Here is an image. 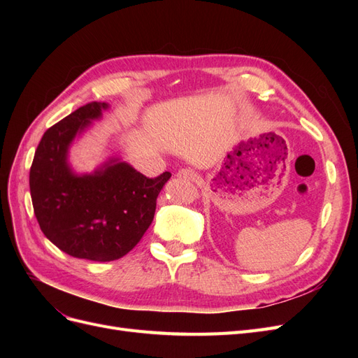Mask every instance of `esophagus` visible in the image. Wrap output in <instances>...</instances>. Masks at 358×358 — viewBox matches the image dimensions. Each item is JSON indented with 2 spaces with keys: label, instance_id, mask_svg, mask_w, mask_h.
I'll use <instances>...</instances> for the list:
<instances>
[{
  "label": "esophagus",
  "instance_id": "34e87169",
  "mask_svg": "<svg viewBox=\"0 0 358 358\" xmlns=\"http://www.w3.org/2000/svg\"><path fill=\"white\" fill-rule=\"evenodd\" d=\"M178 178L185 179V180H196L197 173L194 171L192 169H180V170L178 171Z\"/></svg>",
  "mask_w": 358,
  "mask_h": 358
}]
</instances>
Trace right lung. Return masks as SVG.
I'll list each match as a JSON object with an SVG mask.
<instances>
[{
	"label": "right lung",
	"mask_w": 358,
	"mask_h": 358,
	"mask_svg": "<svg viewBox=\"0 0 358 358\" xmlns=\"http://www.w3.org/2000/svg\"><path fill=\"white\" fill-rule=\"evenodd\" d=\"M107 107L88 103L50 127L29 170L32 208L43 234L66 254L100 263L124 257L142 239L171 176L164 171L149 179L117 159L92 175H74L69 146Z\"/></svg>",
	"instance_id": "obj_1"
}]
</instances>
